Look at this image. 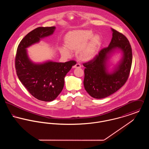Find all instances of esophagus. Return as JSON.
Returning <instances> with one entry per match:
<instances>
[{
	"label": "esophagus",
	"instance_id": "1",
	"mask_svg": "<svg viewBox=\"0 0 149 149\" xmlns=\"http://www.w3.org/2000/svg\"><path fill=\"white\" fill-rule=\"evenodd\" d=\"M81 67V65L80 64H79V63H77V64H76V65H74L73 66V68H80Z\"/></svg>",
	"mask_w": 149,
	"mask_h": 149
}]
</instances>
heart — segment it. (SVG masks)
<instances>
[{
    "label": "heart",
    "instance_id": "obj_1",
    "mask_svg": "<svg viewBox=\"0 0 149 149\" xmlns=\"http://www.w3.org/2000/svg\"><path fill=\"white\" fill-rule=\"evenodd\" d=\"M65 46L61 50L65 56H69L70 51L76 50L77 57L81 60L87 61L92 58L102 45L99 36L93 35L91 30H79L70 31L64 38Z\"/></svg>",
    "mask_w": 149,
    "mask_h": 149
}]
</instances>
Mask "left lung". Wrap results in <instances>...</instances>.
Masks as SVG:
<instances>
[{"label":"left lung","mask_w":149,"mask_h":149,"mask_svg":"<svg viewBox=\"0 0 149 149\" xmlns=\"http://www.w3.org/2000/svg\"><path fill=\"white\" fill-rule=\"evenodd\" d=\"M112 38L109 46L102 49L91 60L84 63V85L88 94L95 99H102L119 90L127 81L130 75L132 53L131 45L122 33L112 29ZM119 48L124 52V58L112 74L106 72L105 64L107 54Z\"/></svg>","instance_id":"left-lung-1"}]
</instances>
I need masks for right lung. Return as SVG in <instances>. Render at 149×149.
Listing matches in <instances>:
<instances>
[{
    "mask_svg": "<svg viewBox=\"0 0 149 149\" xmlns=\"http://www.w3.org/2000/svg\"><path fill=\"white\" fill-rule=\"evenodd\" d=\"M55 27H39L29 33L18 45L15 59L17 74L22 84L36 99L44 102L54 100L62 91L64 77L76 64L74 60L65 63H31L26 48L41 38L53 34Z\"/></svg>",
    "mask_w": 149,
    "mask_h": 149,
    "instance_id": "add662e5",
    "label": "right lung"
}]
</instances>
